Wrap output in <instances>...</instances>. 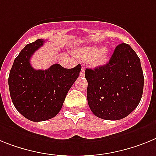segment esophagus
Masks as SVG:
<instances>
[{"label": "esophagus", "instance_id": "34e87169", "mask_svg": "<svg viewBox=\"0 0 156 156\" xmlns=\"http://www.w3.org/2000/svg\"><path fill=\"white\" fill-rule=\"evenodd\" d=\"M84 74H85V67H82L80 73V76H84Z\"/></svg>", "mask_w": 156, "mask_h": 156}]
</instances>
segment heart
Returning <instances> with one entry per match:
<instances>
[{
	"label": "heart",
	"instance_id": "heart-1",
	"mask_svg": "<svg viewBox=\"0 0 156 156\" xmlns=\"http://www.w3.org/2000/svg\"><path fill=\"white\" fill-rule=\"evenodd\" d=\"M78 55L83 60L89 61L93 67H99L107 62L108 49L95 46H87L78 50Z\"/></svg>",
	"mask_w": 156,
	"mask_h": 156
}]
</instances>
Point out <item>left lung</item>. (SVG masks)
Wrapping results in <instances>:
<instances>
[{"label": "left lung", "mask_w": 156, "mask_h": 156, "mask_svg": "<svg viewBox=\"0 0 156 156\" xmlns=\"http://www.w3.org/2000/svg\"><path fill=\"white\" fill-rule=\"evenodd\" d=\"M89 106L98 118L119 120L129 115L141 100L144 74L140 58L130 46H116L108 63L86 69Z\"/></svg>", "instance_id": "obj_1"}]
</instances>
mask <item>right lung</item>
<instances>
[{
    "instance_id": "right-lung-1",
    "label": "right lung",
    "mask_w": 156,
    "mask_h": 156,
    "mask_svg": "<svg viewBox=\"0 0 156 156\" xmlns=\"http://www.w3.org/2000/svg\"><path fill=\"white\" fill-rule=\"evenodd\" d=\"M44 42L38 39L27 44L15 59L9 77V92L15 108L33 122L45 121L59 113L82 69L80 64L67 69L55 63L47 70H35L30 59Z\"/></svg>"
}]
</instances>
